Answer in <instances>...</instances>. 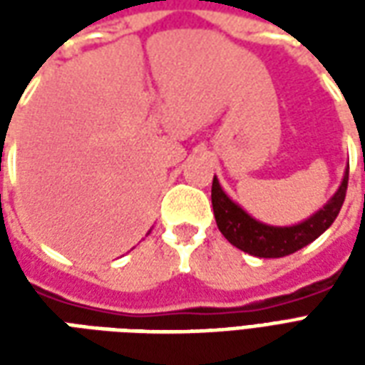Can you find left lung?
<instances>
[{"label": "left lung", "instance_id": "left-lung-1", "mask_svg": "<svg viewBox=\"0 0 365 365\" xmlns=\"http://www.w3.org/2000/svg\"><path fill=\"white\" fill-rule=\"evenodd\" d=\"M346 190H348V170L334 197L319 213H314L311 219L295 227H268L264 222L254 221L250 215H246L237 203H232L225 195L217 178H213L211 201H213L217 227L230 245L258 258H283L287 254L301 250L303 246L313 242L314 238H319L329 229L342 209Z\"/></svg>", "mask_w": 365, "mask_h": 365}]
</instances>
